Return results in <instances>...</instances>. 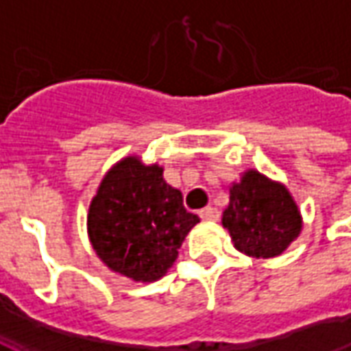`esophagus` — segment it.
<instances>
[{"label": "esophagus", "mask_w": 351, "mask_h": 351, "mask_svg": "<svg viewBox=\"0 0 351 351\" xmlns=\"http://www.w3.org/2000/svg\"><path fill=\"white\" fill-rule=\"evenodd\" d=\"M199 216H201L205 221H216L218 218H220V213H218L214 206H206V208H203V210L199 213Z\"/></svg>", "instance_id": "34e87169"}]
</instances>
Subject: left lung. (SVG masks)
<instances>
[{"mask_svg":"<svg viewBox=\"0 0 351 351\" xmlns=\"http://www.w3.org/2000/svg\"><path fill=\"white\" fill-rule=\"evenodd\" d=\"M237 250L252 258H274L301 231V216L289 191L258 171H248L229 190L221 218Z\"/></svg>","mask_w":351,"mask_h":351,"instance_id":"1","label":"left lung"}]
</instances>
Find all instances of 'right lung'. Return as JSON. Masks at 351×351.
Wrapping results in <instances>:
<instances>
[{
    "instance_id": "1",
    "label": "right lung",
    "mask_w": 351,
    "mask_h": 351,
    "mask_svg": "<svg viewBox=\"0 0 351 351\" xmlns=\"http://www.w3.org/2000/svg\"><path fill=\"white\" fill-rule=\"evenodd\" d=\"M199 221L184 208L182 193L163 180V169L125 158L101 180L88 214L95 254L135 282L161 278Z\"/></svg>"
}]
</instances>
